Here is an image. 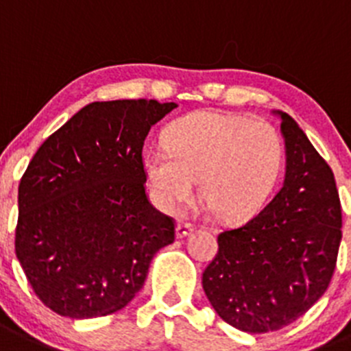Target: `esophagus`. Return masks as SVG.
I'll list each match as a JSON object with an SVG mask.
<instances>
[{
    "mask_svg": "<svg viewBox=\"0 0 351 351\" xmlns=\"http://www.w3.org/2000/svg\"><path fill=\"white\" fill-rule=\"evenodd\" d=\"M192 232H194V225L192 223H186V221H178V225H176V237L178 239L186 237V235L192 234Z\"/></svg>",
    "mask_w": 351,
    "mask_h": 351,
    "instance_id": "esophagus-1",
    "label": "esophagus"
}]
</instances>
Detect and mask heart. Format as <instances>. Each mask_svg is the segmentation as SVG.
Masks as SVG:
<instances>
[{
  "label": "heart",
  "instance_id": "1",
  "mask_svg": "<svg viewBox=\"0 0 351 351\" xmlns=\"http://www.w3.org/2000/svg\"><path fill=\"white\" fill-rule=\"evenodd\" d=\"M165 147L145 156V175L166 211L201 197L223 221L253 218L270 201L284 162L279 131L263 119L194 112L169 124Z\"/></svg>",
  "mask_w": 351,
  "mask_h": 351
}]
</instances>
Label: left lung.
Listing matches in <instances>:
<instances>
[{
    "instance_id": "1",
    "label": "left lung",
    "mask_w": 351,
    "mask_h": 351,
    "mask_svg": "<svg viewBox=\"0 0 351 351\" xmlns=\"http://www.w3.org/2000/svg\"><path fill=\"white\" fill-rule=\"evenodd\" d=\"M286 176L270 202L218 235L202 287L227 324L260 334L308 312L332 279L341 242V202L332 169L296 121L279 112Z\"/></svg>"
}]
</instances>
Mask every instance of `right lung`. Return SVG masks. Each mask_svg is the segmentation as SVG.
Here are the masks:
<instances>
[{
  "instance_id": "right-lung-1",
  "label": "right lung",
  "mask_w": 351,
  "mask_h": 351,
  "mask_svg": "<svg viewBox=\"0 0 351 351\" xmlns=\"http://www.w3.org/2000/svg\"><path fill=\"white\" fill-rule=\"evenodd\" d=\"M175 101H93L48 136L19 185L15 254L36 296L71 319L124 308L175 221L145 192L142 149Z\"/></svg>"
}]
</instances>
